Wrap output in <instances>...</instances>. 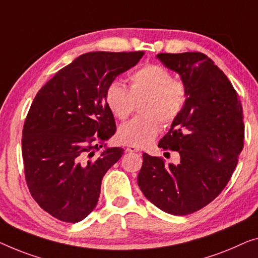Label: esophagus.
Masks as SVG:
<instances>
[{"mask_svg":"<svg viewBox=\"0 0 258 258\" xmlns=\"http://www.w3.org/2000/svg\"><path fill=\"white\" fill-rule=\"evenodd\" d=\"M126 151L130 153H138V152H140V149L136 147V146H128V147L126 148Z\"/></svg>","mask_w":258,"mask_h":258,"instance_id":"1","label":"esophagus"}]
</instances>
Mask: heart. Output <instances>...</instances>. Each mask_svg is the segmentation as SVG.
<instances>
[{"label":"heart","instance_id":"b5f03b06","mask_svg":"<svg viewBox=\"0 0 258 258\" xmlns=\"http://www.w3.org/2000/svg\"><path fill=\"white\" fill-rule=\"evenodd\" d=\"M186 84L174 80L160 64H146L130 76V89L120 82L110 83L105 92L106 105L116 118L124 120L133 112L136 102L144 101L141 112L118 128L117 139L122 145L145 147L152 144L161 130V120L170 124L186 105Z\"/></svg>","mask_w":258,"mask_h":258}]
</instances>
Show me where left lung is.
Masks as SVG:
<instances>
[{
	"label": "left lung",
	"instance_id": "left-lung-1",
	"mask_svg": "<svg viewBox=\"0 0 258 258\" xmlns=\"http://www.w3.org/2000/svg\"><path fill=\"white\" fill-rule=\"evenodd\" d=\"M178 73L189 97L183 112L159 142L179 154L177 164L142 154L138 185L149 202L169 214L186 215L220 195L243 148L244 124L239 95L209 56L199 52L160 53Z\"/></svg>",
	"mask_w": 258,
	"mask_h": 258
}]
</instances>
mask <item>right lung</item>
Returning a JSON list of instances; mask_svg holds the SVG:
<instances>
[{"label":"right lung","mask_w":258,"mask_h":258,"mask_svg":"<svg viewBox=\"0 0 258 258\" xmlns=\"http://www.w3.org/2000/svg\"><path fill=\"white\" fill-rule=\"evenodd\" d=\"M144 52H89L60 69L34 97L22 137L30 194L52 217L79 222L97 205L102 179L124 149L105 148L116 133L105 92Z\"/></svg>","instance_id":"1"}]
</instances>
